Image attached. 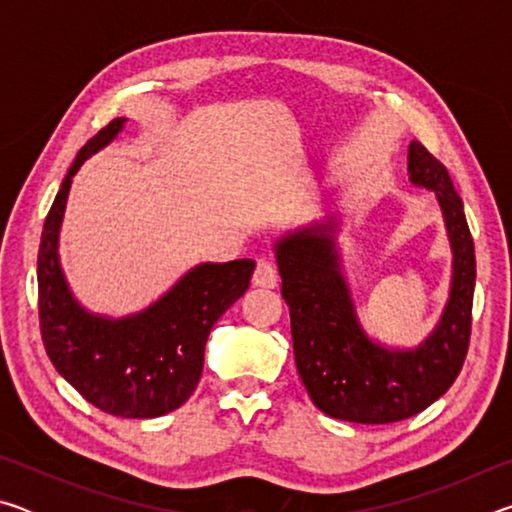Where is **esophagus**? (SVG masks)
<instances>
[{"label": "esophagus", "instance_id": "1", "mask_svg": "<svg viewBox=\"0 0 512 512\" xmlns=\"http://www.w3.org/2000/svg\"><path fill=\"white\" fill-rule=\"evenodd\" d=\"M253 284L259 289H273L277 284V268L271 262L262 259V262H259L257 268H255Z\"/></svg>", "mask_w": 512, "mask_h": 512}]
</instances>
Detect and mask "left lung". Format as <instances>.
<instances>
[{"label":"left lung","instance_id":"left-lung-1","mask_svg":"<svg viewBox=\"0 0 512 512\" xmlns=\"http://www.w3.org/2000/svg\"><path fill=\"white\" fill-rule=\"evenodd\" d=\"M409 183L436 196L452 250L443 314L413 348L381 343L361 325L343 271L339 214L284 232L273 244L298 375L311 402L329 418L359 424L406 420L445 395L463 368L476 280L463 201L447 169L420 142L409 144Z\"/></svg>","mask_w":512,"mask_h":512}]
</instances>
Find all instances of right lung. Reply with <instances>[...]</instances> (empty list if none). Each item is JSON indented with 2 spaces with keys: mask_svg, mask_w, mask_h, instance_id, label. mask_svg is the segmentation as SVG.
Listing matches in <instances>:
<instances>
[{
  "mask_svg": "<svg viewBox=\"0 0 512 512\" xmlns=\"http://www.w3.org/2000/svg\"><path fill=\"white\" fill-rule=\"evenodd\" d=\"M112 119L76 155L45 219L38 253L40 332L51 363L85 400L119 418H160L194 393L205 343L225 311L244 296L253 259L203 262L135 314L112 318L83 307L60 264V228L67 196L83 162L124 131Z\"/></svg>",
  "mask_w": 512,
  "mask_h": 512,
  "instance_id": "1",
  "label": "right lung"
}]
</instances>
